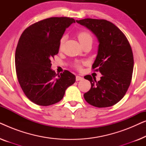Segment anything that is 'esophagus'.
Returning a JSON list of instances; mask_svg holds the SVG:
<instances>
[{"instance_id": "1", "label": "esophagus", "mask_w": 146, "mask_h": 146, "mask_svg": "<svg viewBox=\"0 0 146 146\" xmlns=\"http://www.w3.org/2000/svg\"><path fill=\"white\" fill-rule=\"evenodd\" d=\"M83 79V78L80 76H76V81H79V80H82Z\"/></svg>"}]
</instances>
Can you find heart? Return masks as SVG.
<instances>
[{"label": "heart", "mask_w": 146, "mask_h": 146, "mask_svg": "<svg viewBox=\"0 0 146 146\" xmlns=\"http://www.w3.org/2000/svg\"><path fill=\"white\" fill-rule=\"evenodd\" d=\"M78 38L80 42H84L87 39H89V38L92 39V36L88 32L86 31H82L79 32V33L78 34ZM64 39H65L64 36H63L60 38V43H59L60 48H61L63 46L64 42ZM75 66L78 69H80L82 68V65L80 63L77 62L75 64Z\"/></svg>", "instance_id": "1"}]
</instances>
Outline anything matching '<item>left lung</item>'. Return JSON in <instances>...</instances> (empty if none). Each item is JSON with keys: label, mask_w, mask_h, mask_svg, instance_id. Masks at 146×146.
Segmentation results:
<instances>
[{"label": "left lung", "mask_w": 146, "mask_h": 146, "mask_svg": "<svg viewBox=\"0 0 146 146\" xmlns=\"http://www.w3.org/2000/svg\"><path fill=\"white\" fill-rule=\"evenodd\" d=\"M76 22L98 38V51L92 70L102 75L99 81L90 75L85 76L90 82L91 88L84 97L93 106H111L123 98L130 85L133 69L131 46L124 34L111 22L94 19Z\"/></svg>", "instance_id": "1"}]
</instances>
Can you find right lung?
I'll use <instances>...</instances> for the list:
<instances>
[{
	"instance_id": "right-lung-1",
	"label": "right lung",
	"mask_w": 146,
	"mask_h": 146,
	"mask_svg": "<svg viewBox=\"0 0 146 146\" xmlns=\"http://www.w3.org/2000/svg\"><path fill=\"white\" fill-rule=\"evenodd\" d=\"M75 20L51 17L35 23L22 34L15 52L18 81L28 98L36 104L47 106L63 98L76 76L68 70L56 74L50 59L58 53L65 30Z\"/></svg>"
}]
</instances>
